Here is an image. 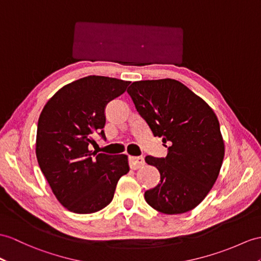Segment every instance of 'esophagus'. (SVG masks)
<instances>
[{"label":"esophagus","mask_w":261,"mask_h":261,"mask_svg":"<svg viewBox=\"0 0 261 261\" xmlns=\"http://www.w3.org/2000/svg\"><path fill=\"white\" fill-rule=\"evenodd\" d=\"M145 165V161L143 157H135V156H129V166L132 169H139L142 168Z\"/></svg>","instance_id":"1"}]
</instances>
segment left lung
<instances>
[{"label":"left lung","mask_w":261,"mask_h":261,"mask_svg":"<svg viewBox=\"0 0 261 261\" xmlns=\"http://www.w3.org/2000/svg\"><path fill=\"white\" fill-rule=\"evenodd\" d=\"M127 93L154 136L170 145L166 158H145L161 174V182L145 192L146 201L167 215L192 211L212 190L224 161L217 116L204 99L176 80L134 82Z\"/></svg>","instance_id":"left-lung-1"}]
</instances>
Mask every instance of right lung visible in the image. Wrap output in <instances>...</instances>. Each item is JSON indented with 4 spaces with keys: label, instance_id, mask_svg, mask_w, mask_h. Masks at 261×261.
Returning a JSON list of instances; mask_svg holds the SVG:
<instances>
[{
    "label": "right lung",
    "instance_id": "right-lung-1",
    "mask_svg": "<svg viewBox=\"0 0 261 261\" xmlns=\"http://www.w3.org/2000/svg\"><path fill=\"white\" fill-rule=\"evenodd\" d=\"M128 81L91 75L63 86L48 99L37 123L36 158L56 199L75 214H93L112 201L129 171L127 155L88 149L95 132L105 137L104 110Z\"/></svg>",
    "mask_w": 261,
    "mask_h": 261
}]
</instances>
